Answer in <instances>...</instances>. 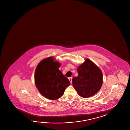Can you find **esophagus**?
I'll return each mask as SVG.
<instances>
[{"mask_svg":"<svg viewBox=\"0 0 130 130\" xmlns=\"http://www.w3.org/2000/svg\"><path fill=\"white\" fill-rule=\"evenodd\" d=\"M69 81H70V82L71 83V84H72V77H69Z\"/></svg>","mask_w":130,"mask_h":130,"instance_id":"obj_1","label":"esophagus"}]
</instances>
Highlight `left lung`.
<instances>
[{"instance_id":"8db88e82","label":"left lung","mask_w":130,"mask_h":130,"mask_svg":"<svg viewBox=\"0 0 130 130\" xmlns=\"http://www.w3.org/2000/svg\"><path fill=\"white\" fill-rule=\"evenodd\" d=\"M78 75L72 79V84L79 96L88 98L94 95L101 89L103 82L102 72L89 59L77 69Z\"/></svg>"}]
</instances>
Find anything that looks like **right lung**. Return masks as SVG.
I'll return each mask as SVG.
<instances>
[{
	"mask_svg": "<svg viewBox=\"0 0 130 130\" xmlns=\"http://www.w3.org/2000/svg\"><path fill=\"white\" fill-rule=\"evenodd\" d=\"M60 66V63L50 57L41 61L35 71V82L37 89L50 100L60 98L70 85L69 79L59 70Z\"/></svg>",
	"mask_w": 130,
	"mask_h": 130,
	"instance_id": "right-lung-1",
	"label": "right lung"
}]
</instances>
